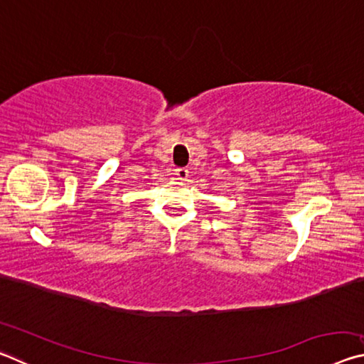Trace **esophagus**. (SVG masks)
I'll return each instance as SVG.
<instances>
[{
    "label": "esophagus",
    "instance_id": "1",
    "mask_svg": "<svg viewBox=\"0 0 364 364\" xmlns=\"http://www.w3.org/2000/svg\"><path fill=\"white\" fill-rule=\"evenodd\" d=\"M175 175H176V178L178 180H186V178L189 176V171L186 170V168H176L175 170Z\"/></svg>",
    "mask_w": 364,
    "mask_h": 364
}]
</instances>
